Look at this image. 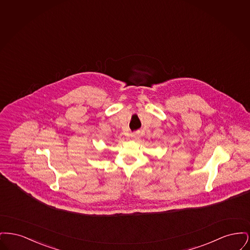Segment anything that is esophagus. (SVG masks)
<instances>
[{
	"instance_id": "1",
	"label": "esophagus",
	"mask_w": 250,
	"mask_h": 250,
	"mask_svg": "<svg viewBox=\"0 0 250 250\" xmlns=\"http://www.w3.org/2000/svg\"><path fill=\"white\" fill-rule=\"evenodd\" d=\"M139 132H134V133H132L131 134V138L132 139H134V140H137V139H139Z\"/></svg>"
}]
</instances>
